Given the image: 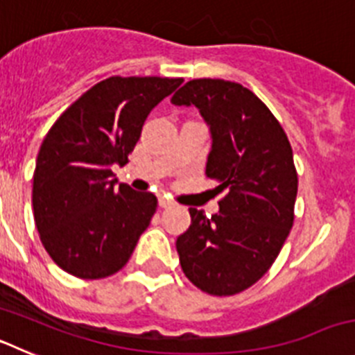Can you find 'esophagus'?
<instances>
[{
  "mask_svg": "<svg viewBox=\"0 0 355 355\" xmlns=\"http://www.w3.org/2000/svg\"><path fill=\"white\" fill-rule=\"evenodd\" d=\"M158 205H159V208H172V206H174V202H172L171 199H167V197H159Z\"/></svg>",
  "mask_w": 355,
  "mask_h": 355,
  "instance_id": "34e87169",
  "label": "esophagus"
}]
</instances>
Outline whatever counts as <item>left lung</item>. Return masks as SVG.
<instances>
[{
	"label": "left lung",
	"instance_id": "obj_1",
	"mask_svg": "<svg viewBox=\"0 0 355 355\" xmlns=\"http://www.w3.org/2000/svg\"><path fill=\"white\" fill-rule=\"evenodd\" d=\"M171 103L199 110L211 135L206 175L227 192L211 218L190 208L192 224L175 241L181 268L206 293H240L268 272L293 225L291 146L265 103L234 81H188Z\"/></svg>",
	"mask_w": 355,
	"mask_h": 355
}]
</instances>
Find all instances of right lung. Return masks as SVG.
I'll use <instances>...</instances> for the list:
<instances>
[{
  "label": "right lung",
  "instance_id": "obj_1",
  "mask_svg": "<svg viewBox=\"0 0 355 355\" xmlns=\"http://www.w3.org/2000/svg\"><path fill=\"white\" fill-rule=\"evenodd\" d=\"M181 78L99 81L72 103L48 131L33 174V216L44 249L62 270L103 279L126 265L158 199L119 183L150 110Z\"/></svg>",
  "mask_w": 355,
  "mask_h": 355
}]
</instances>
